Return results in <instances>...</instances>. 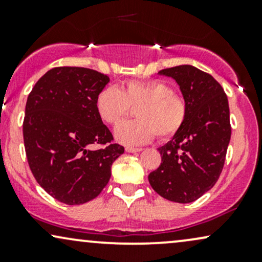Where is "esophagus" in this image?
<instances>
[{"label": "esophagus", "mask_w": 262, "mask_h": 262, "mask_svg": "<svg viewBox=\"0 0 262 262\" xmlns=\"http://www.w3.org/2000/svg\"><path fill=\"white\" fill-rule=\"evenodd\" d=\"M125 151H127V152H139V151H141V149L140 148H132V146H127V148H125Z\"/></svg>", "instance_id": "34e87169"}]
</instances>
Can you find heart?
Wrapping results in <instances>:
<instances>
[{
  "mask_svg": "<svg viewBox=\"0 0 262 262\" xmlns=\"http://www.w3.org/2000/svg\"><path fill=\"white\" fill-rule=\"evenodd\" d=\"M96 111L107 124H117L135 110V121L123 122L114 129V137L124 145H143L158 135L169 139L179 133L187 118V103L181 95L161 80L128 81L122 90L104 87L96 96Z\"/></svg>",
  "mask_w": 262,
  "mask_h": 262,
  "instance_id": "obj_1",
  "label": "heart"
}]
</instances>
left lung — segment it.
Segmentation results:
<instances>
[{
  "instance_id": "1",
  "label": "left lung",
  "mask_w": 262,
  "mask_h": 262,
  "mask_svg": "<svg viewBox=\"0 0 262 262\" xmlns=\"http://www.w3.org/2000/svg\"><path fill=\"white\" fill-rule=\"evenodd\" d=\"M187 103V118L179 133L159 148L161 164L150 172L156 193L171 202H193L209 191L223 170L231 128L223 87L212 75L192 65L164 69Z\"/></svg>"
}]
</instances>
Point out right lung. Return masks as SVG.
I'll return each instance as SVG.
<instances>
[{
    "mask_svg": "<svg viewBox=\"0 0 262 262\" xmlns=\"http://www.w3.org/2000/svg\"><path fill=\"white\" fill-rule=\"evenodd\" d=\"M110 77L92 69L60 66L44 74L29 93L23 139L29 167L50 196L76 206L106 187L124 148L96 111V96ZM92 143L104 145L93 150Z\"/></svg>",
    "mask_w": 262,
    "mask_h": 262,
    "instance_id": "add662e5",
    "label": "right lung"
}]
</instances>
